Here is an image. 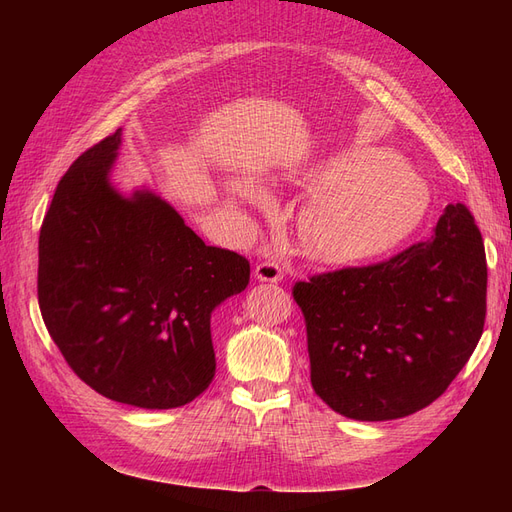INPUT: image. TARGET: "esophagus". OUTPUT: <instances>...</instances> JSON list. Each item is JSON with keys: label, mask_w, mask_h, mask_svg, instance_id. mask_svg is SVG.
I'll return each instance as SVG.
<instances>
[{"label": "esophagus", "mask_w": 512, "mask_h": 512, "mask_svg": "<svg viewBox=\"0 0 512 512\" xmlns=\"http://www.w3.org/2000/svg\"><path fill=\"white\" fill-rule=\"evenodd\" d=\"M256 280L260 282H282L284 280V269L277 260H262L256 265Z\"/></svg>", "instance_id": "1"}]
</instances>
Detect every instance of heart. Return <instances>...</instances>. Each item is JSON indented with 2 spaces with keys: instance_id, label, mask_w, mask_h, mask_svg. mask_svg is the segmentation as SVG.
<instances>
[{
  "instance_id": "1",
  "label": "heart",
  "mask_w": 512,
  "mask_h": 512,
  "mask_svg": "<svg viewBox=\"0 0 512 512\" xmlns=\"http://www.w3.org/2000/svg\"><path fill=\"white\" fill-rule=\"evenodd\" d=\"M320 192L299 218L303 245L327 262H361L404 243L425 220L431 205L427 183L386 147H348L312 166L301 179ZM235 203H256L260 190L232 179Z\"/></svg>"
}]
</instances>
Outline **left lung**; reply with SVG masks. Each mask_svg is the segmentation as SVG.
<instances>
[{"label":"left lung","mask_w":512,"mask_h":512,"mask_svg":"<svg viewBox=\"0 0 512 512\" xmlns=\"http://www.w3.org/2000/svg\"><path fill=\"white\" fill-rule=\"evenodd\" d=\"M316 395L354 421H393L433 404L472 356L487 316V258L463 205L431 239L389 260L292 286Z\"/></svg>","instance_id":"1"}]
</instances>
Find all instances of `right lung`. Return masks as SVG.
<instances>
[{
    "label": "right lung",
    "mask_w": 512,
    "mask_h": 512,
    "mask_svg": "<svg viewBox=\"0 0 512 512\" xmlns=\"http://www.w3.org/2000/svg\"><path fill=\"white\" fill-rule=\"evenodd\" d=\"M121 130L59 179L38 241V303L70 369L145 410L190 404L215 376L211 312L250 284V260L205 245L149 192L119 196Z\"/></svg>",
    "instance_id": "right-lung-1"
}]
</instances>
